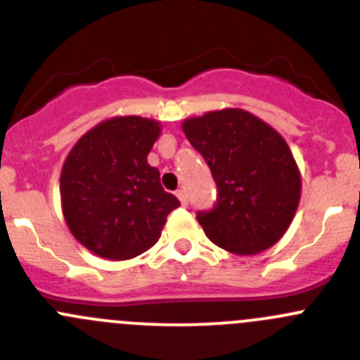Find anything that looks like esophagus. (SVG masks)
Segmentation results:
<instances>
[{
  "instance_id": "esophagus-1",
  "label": "esophagus",
  "mask_w": 360,
  "mask_h": 360,
  "mask_svg": "<svg viewBox=\"0 0 360 360\" xmlns=\"http://www.w3.org/2000/svg\"><path fill=\"white\" fill-rule=\"evenodd\" d=\"M176 195H177V198H179L181 205L186 207V205H188V195H186V191H184V190H179V191H177Z\"/></svg>"
}]
</instances>
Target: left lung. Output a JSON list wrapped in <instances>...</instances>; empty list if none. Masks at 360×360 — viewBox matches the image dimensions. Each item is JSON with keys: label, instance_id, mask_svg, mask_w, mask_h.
<instances>
[{"label": "left lung", "instance_id": "obj_1", "mask_svg": "<svg viewBox=\"0 0 360 360\" xmlns=\"http://www.w3.org/2000/svg\"><path fill=\"white\" fill-rule=\"evenodd\" d=\"M217 184V203L197 219L207 238L238 256L277 244L301 198V172L284 137L240 108L207 111L181 123Z\"/></svg>", "mask_w": 360, "mask_h": 360}]
</instances>
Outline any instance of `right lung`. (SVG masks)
I'll use <instances>...</instances> for the list:
<instances>
[{
    "instance_id": "add662e5",
    "label": "right lung",
    "mask_w": 360,
    "mask_h": 360,
    "mask_svg": "<svg viewBox=\"0 0 360 360\" xmlns=\"http://www.w3.org/2000/svg\"><path fill=\"white\" fill-rule=\"evenodd\" d=\"M158 120L127 115L83 134L60 170V205L72 237L96 256L125 261L153 248L181 203L160 184L148 155Z\"/></svg>"
}]
</instances>
